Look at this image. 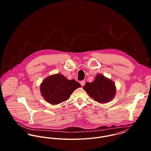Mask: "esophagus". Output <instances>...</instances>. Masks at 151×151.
Instances as JSON below:
<instances>
[{
    "instance_id": "1",
    "label": "esophagus",
    "mask_w": 151,
    "mask_h": 151,
    "mask_svg": "<svg viewBox=\"0 0 151 151\" xmlns=\"http://www.w3.org/2000/svg\"><path fill=\"white\" fill-rule=\"evenodd\" d=\"M80 84H81V86H83L85 84H86V81H81V82H80Z\"/></svg>"
}]
</instances>
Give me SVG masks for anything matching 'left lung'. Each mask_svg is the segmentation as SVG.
<instances>
[{
	"label": "left lung",
	"mask_w": 151,
	"mask_h": 151,
	"mask_svg": "<svg viewBox=\"0 0 151 151\" xmlns=\"http://www.w3.org/2000/svg\"><path fill=\"white\" fill-rule=\"evenodd\" d=\"M89 96L99 103H107L115 96L114 83L102 74H98L92 83H86L83 86Z\"/></svg>",
	"instance_id": "1"
}]
</instances>
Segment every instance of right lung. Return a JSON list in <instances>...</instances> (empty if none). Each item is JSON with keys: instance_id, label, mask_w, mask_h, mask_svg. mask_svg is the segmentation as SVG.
<instances>
[{"instance_id": "add662e5", "label": "right lung", "mask_w": 151, "mask_h": 151, "mask_svg": "<svg viewBox=\"0 0 151 151\" xmlns=\"http://www.w3.org/2000/svg\"><path fill=\"white\" fill-rule=\"evenodd\" d=\"M81 86L74 80H68L62 74H56L43 80L40 86V91L46 102L57 105L68 99L71 93Z\"/></svg>"}]
</instances>
